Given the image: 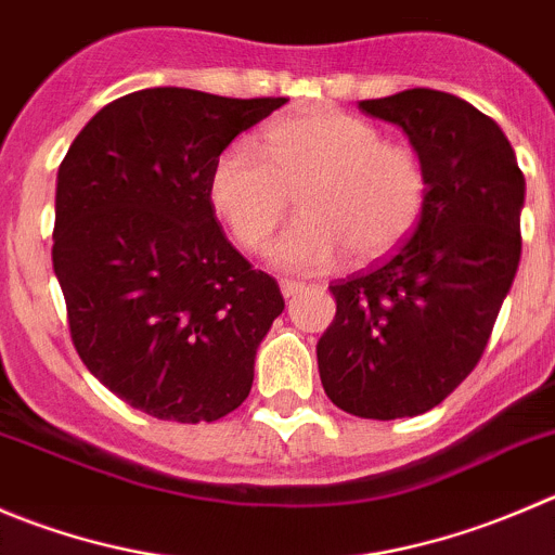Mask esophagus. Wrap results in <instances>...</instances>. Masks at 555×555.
<instances>
[{
  "label": "esophagus",
  "instance_id": "1",
  "mask_svg": "<svg viewBox=\"0 0 555 555\" xmlns=\"http://www.w3.org/2000/svg\"><path fill=\"white\" fill-rule=\"evenodd\" d=\"M279 287H282L284 298H293V295H298L300 289H304V282H298V279H282Z\"/></svg>",
  "mask_w": 555,
  "mask_h": 555
}]
</instances>
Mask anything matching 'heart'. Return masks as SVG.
<instances>
[{
	"mask_svg": "<svg viewBox=\"0 0 555 555\" xmlns=\"http://www.w3.org/2000/svg\"><path fill=\"white\" fill-rule=\"evenodd\" d=\"M211 203L244 249L266 244L298 192L300 214L268 257L293 271L333 266L344 249L376 260L417 224L426 203V173L417 154L371 121L333 107L276 118L266 152L233 141L211 170Z\"/></svg>",
	"mask_w": 555,
	"mask_h": 555,
	"instance_id": "heart-1",
	"label": "heart"
}]
</instances>
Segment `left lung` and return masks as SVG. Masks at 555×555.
I'll list each match as a JSON object with an SVG mask.
<instances>
[{"label": "left lung", "mask_w": 555, "mask_h": 555, "mask_svg": "<svg viewBox=\"0 0 555 555\" xmlns=\"http://www.w3.org/2000/svg\"><path fill=\"white\" fill-rule=\"evenodd\" d=\"M360 111L406 132L426 203L390 257L331 284L317 363L338 409L396 421L442 403L482 358L520 262L526 181L499 124L461 96L406 89Z\"/></svg>", "instance_id": "1"}]
</instances>
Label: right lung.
<instances>
[{"label":"right lung","mask_w":555,"mask_h":555,"mask_svg":"<svg viewBox=\"0 0 555 555\" xmlns=\"http://www.w3.org/2000/svg\"><path fill=\"white\" fill-rule=\"evenodd\" d=\"M284 96L132 91L78 132L56 176L53 271L86 369L129 406L214 423L246 401L284 298L228 241L211 170Z\"/></svg>","instance_id":"right-lung-1"}]
</instances>
